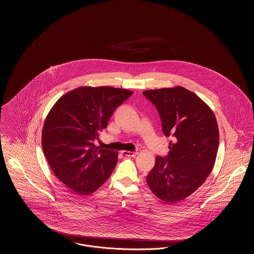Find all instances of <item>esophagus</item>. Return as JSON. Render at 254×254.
Returning a JSON list of instances; mask_svg holds the SVG:
<instances>
[{
	"label": "esophagus",
	"mask_w": 254,
	"mask_h": 254,
	"mask_svg": "<svg viewBox=\"0 0 254 254\" xmlns=\"http://www.w3.org/2000/svg\"><path fill=\"white\" fill-rule=\"evenodd\" d=\"M122 153L125 155V156H131V157H134V156H136L137 154H138V152H133V151H128V150H124V151H122Z\"/></svg>",
	"instance_id": "obj_1"
}]
</instances>
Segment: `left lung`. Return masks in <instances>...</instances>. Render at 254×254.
Returning <instances> with one entry per match:
<instances>
[{
  "mask_svg": "<svg viewBox=\"0 0 254 254\" xmlns=\"http://www.w3.org/2000/svg\"><path fill=\"white\" fill-rule=\"evenodd\" d=\"M157 109L164 134L173 136L167 158L156 157L146 183L155 196L177 203L201 187L214 167L219 145L215 115L183 86L143 91Z\"/></svg>",
  "mask_w": 254,
  "mask_h": 254,
  "instance_id": "left-lung-1",
  "label": "left lung"
}]
</instances>
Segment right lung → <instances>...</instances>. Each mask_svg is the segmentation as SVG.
<instances>
[{"mask_svg":"<svg viewBox=\"0 0 254 254\" xmlns=\"http://www.w3.org/2000/svg\"><path fill=\"white\" fill-rule=\"evenodd\" d=\"M133 91L112 86H81L54 104L42 131V146L56 177L75 193L96 191L115 168L118 152L93 141Z\"/></svg>","mask_w":254,"mask_h":254,"instance_id":"1","label":"right lung"}]
</instances>
